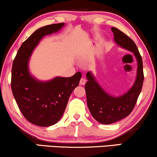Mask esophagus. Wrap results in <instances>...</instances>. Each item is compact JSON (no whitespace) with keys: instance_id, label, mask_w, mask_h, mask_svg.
<instances>
[{"instance_id":"obj_1","label":"esophagus","mask_w":157,"mask_h":157,"mask_svg":"<svg viewBox=\"0 0 157 157\" xmlns=\"http://www.w3.org/2000/svg\"><path fill=\"white\" fill-rule=\"evenodd\" d=\"M86 82V80L84 78H81L80 80V84L81 85H84Z\"/></svg>"}]
</instances>
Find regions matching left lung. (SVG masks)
<instances>
[{"label":"left lung","mask_w":157,"mask_h":157,"mask_svg":"<svg viewBox=\"0 0 157 157\" xmlns=\"http://www.w3.org/2000/svg\"><path fill=\"white\" fill-rule=\"evenodd\" d=\"M114 41L119 47L133 53L137 61L136 76L134 84L119 96L111 95L97 82L91 71L87 72L85 85L87 105L94 119L102 124H111L128 117L136 104L144 82L143 62L138 48L131 38L117 28L112 27Z\"/></svg>","instance_id":"left-lung-1"}]
</instances>
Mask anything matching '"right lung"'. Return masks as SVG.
<instances>
[{"label":"right lung","instance_id":"obj_1","mask_svg":"<svg viewBox=\"0 0 157 157\" xmlns=\"http://www.w3.org/2000/svg\"><path fill=\"white\" fill-rule=\"evenodd\" d=\"M64 25V23L48 25L34 31L21 45L13 63L11 89L18 108L28 121L42 127L59 121L81 78V72H77L71 77L56 76L43 81L30 73V57L40 40Z\"/></svg>","mask_w":157,"mask_h":157}]
</instances>
